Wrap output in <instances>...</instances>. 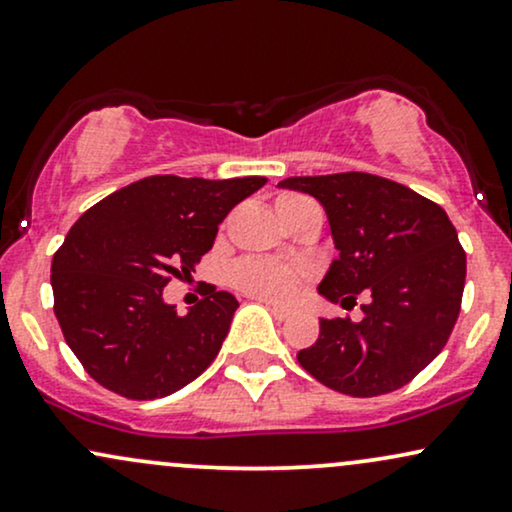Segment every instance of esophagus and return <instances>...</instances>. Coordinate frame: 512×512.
I'll list each match as a JSON object with an SVG mask.
<instances>
[{
	"mask_svg": "<svg viewBox=\"0 0 512 512\" xmlns=\"http://www.w3.org/2000/svg\"><path fill=\"white\" fill-rule=\"evenodd\" d=\"M256 301H261V304H263V306H266V308H268V311H270V313H273L277 320H287V318H289V315H292V308H289V306H280V304H273V301H268V299H256Z\"/></svg>",
	"mask_w": 512,
	"mask_h": 512,
	"instance_id": "obj_1",
	"label": "esophagus"
}]
</instances>
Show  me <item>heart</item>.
I'll return each mask as SVG.
<instances>
[{
	"mask_svg": "<svg viewBox=\"0 0 512 512\" xmlns=\"http://www.w3.org/2000/svg\"><path fill=\"white\" fill-rule=\"evenodd\" d=\"M301 199L299 194H285L277 199V213L285 208L289 201ZM306 270L292 263L273 261V258L246 256L239 258L235 266L230 268V282L239 292L256 296V299L268 301H289L304 285Z\"/></svg>",
	"mask_w": 512,
	"mask_h": 512,
	"instance_id": "1",
	"label": "heart"
}]
</instances>
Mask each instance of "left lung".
Wrapping results in <instances>:
<instances>
[{
  "mask_svg": "<svg viewBox=\"0 0 512 512\" xmlns=\"http://www.w3.org/2000/svg\"><path fill=\"white\" fill-rule=\"evenodd\" d=\"M323 204L339 258L318 292L361 306L363 318L320 320L318 342L296 353L325 387L368 399L401 389L449 342L465 287V251L446 211L399 182L370 173L287 178Z\"/></svg>",
  "mask_w": 512,
  "mask_h": 512,
  "instance_id": "8db88e82",
  "label": "left lung"
}]
</instances>
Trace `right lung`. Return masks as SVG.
Here are the masks:
<instances>
[{
  "instance_id": "add662e5",
  "label": "right lung",
  "mask_w": 512,
  "mask_h": 512,
  "mask_svg": "<svg viewBox=\"0 0 512 512\" xmlns=\"http://www.w3.org/2000/svg\"><path fill=\"white\" fill-rule=\"evenodd\" d=\"M266 178L151 175L87 208L52 261L54 315L87 375L149 401L204 372L230 330L237 299L204 296L187 315L163 301L216 242L218 225Z\"/></svg>"
}]
</instances>
